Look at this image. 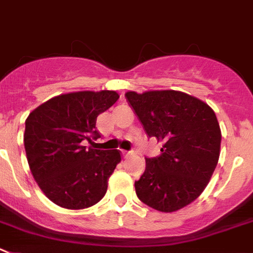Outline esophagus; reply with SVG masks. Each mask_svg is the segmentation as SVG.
I'll return each mask as SVG.
<instances>
[{
	"label": "esophagus",
	"instance_id": "34e87169",
	"mask_svg": "<svg viewBox=\"0 0 253 253\" xmlns=\"http://www.w3.org/2000/svg\"><path fill=\"white\" fill-rule=\"evenodd\" d=\"M132 152H129V151H122V156L124 157H128V156H131Z\"/></svg>",
	"mask_w": 253,
	"mask_h": 253
}]
</instances>
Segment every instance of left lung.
Listing matches in <instances>:
<instances>
[{
	"instance_id": "8db88e82",
	"label": "left lung",
	"mask_w": 253,
	"mask_h": 253,
	"mask_svg": "<svg viewBox=\"0 0 253 253\" xmlns=\"http://www.w3.org/2000/svg\"><path fill=\"white\" fill-rule=\"evenodd\" d=\"M125 96L148 137L164 142L161 155L145 157V172L134 182L137 197L161 212L187 206L206 188L218 162L221 129L213 110L173 89Z\"/></svg>"
}]
</instances>
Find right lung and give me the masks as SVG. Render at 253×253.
<instances>
[{
	"label": "right lung",
	"mask_w": 253,
	"mask_h": 253,
	"mask_svg": "<svg viewBox=\"0 0 253 253\" xmlns=\"http://www.w3.org/2000/svg\"><path fill=\"white\" fill-rule=\"evenodd\" d=\"M115 91H81L46 101L26 120V156L35 181L53 204L68 210L93 206L121 161L117 150H96V120L116 101Z\"/></svg>",
	"instance_id": "right-lung-1"
}]
</instances>
